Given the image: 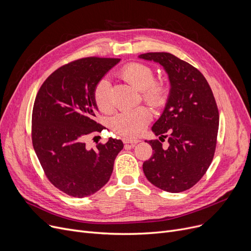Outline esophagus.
Masks as SVG:
<instances>
[{"mask_svg":"<svg viewBox=\"0 0 251 251\" xmlns=\"http://www.w3.org/2000/svg\"><path fill=\"white\" fill-rule=\"evenodd\" d=\"M123 142L130 143V144H132V146H134V144L139 142V140L138 139H131V138H123Z\"/></svg>","mask_w":251,"mask_h":251,"instance_id":"1","label":"esophagus"}]
</instances>
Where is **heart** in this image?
Segmentation results:
<instances>
[{"mask_svg": "<svg viewBox=\"0 0 251 251\" xmlns=\"http://www.w3.org/2000/svg\"><path fill=\"white\" fill-rule=\"evenodd\" d=\"M121 77L130 85L142 92V98L153 107L161 105L167 98V85L162 81H154L153 71L147 65L131 63L121 70ZM95 101L102 112L111 109L110 82L102 78L94 91ZM151 111L146 105L124 110L111 119V127L118 134L128 138L139 136L151 120Z\"/></svg>", "mask_w": 251, "mask_h": 251, "instance_id": "heart-1", "label": "heart"}]
</instances>
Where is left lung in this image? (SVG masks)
Returning a JSON list of instances; mask_svg holds the SVG:
<instances>
[{
  "label": "left lung",
  "instance_id": "left-lung-1",
  "mask_svg": "<svg viewBox=\"0 0 251 251\" xmlns=\"http://www.w3.org/2000/svg\"><path fill=\"white\" fill-rule=\"evenodd\" d=\"M139 59L159 63L168 74L170 92L165 109L151 127L160 140H149L152 155L142 165L148 180L177 193L191 188L205 174L216 151L219 111L204 76L170 52H147Z\"/></svg>",
  "mask_w": 251,
  "mask_h": 251
}]
</instances>
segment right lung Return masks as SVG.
Listing matches in <instances>:
<instances>
[{
	"instance_id": "1",
	"label": "right lung",
	"mask_w": 251,
	"mask_h": 251,
	"mask_svg": "<svg viewBox=\"0 0 251 251\" xmlns=\"http://www.w3.org/2000/svg\"><path fill=\"white\" fill-rule=\"evenodd\" d=\"M121 59L90 57L64 65L39 88L32 110V144L50 182L73 197L89 196L110 180L120 139L109 138L95 149L85 138L100 132L95 121L94 91L100 79Z\"/></svg>"
}]
</instances>
